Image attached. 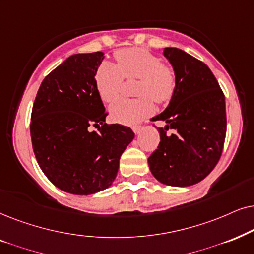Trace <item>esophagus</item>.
I'll return each instance as SVG.
<instances>
[{
  "mask_svg": "<svg viewBox=\"0 0 254 254\" xmlns=\"http://www.w3.org/2000/svg\"><path fill=\"white\" fill-rule=\"evenodd\" d=\"M141 129H143V127H132L133 132L136 133V134H139V133H140V131H141Z\"/></svg>",
  "mask_w": 254,
  "mask_h": 254,
  "instance_id": "34e87169",
  "label": "esophagus"
}]
</instances>
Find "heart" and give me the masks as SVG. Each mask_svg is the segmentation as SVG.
<instances>
[{"label": "heart", "instance_id": "b5f03b06", "mask_svg": "<svg viewBox=\"0 0 254 254\" xmlns=\"http://www.w3.org/2000/svg\"><path fill=\"white\" fill-rule=\"evenodd\" d=\"M117 66L103 63L96 73V88L104 102H113L120 95L123 77L138 79L137 99H120L109 108L110 116L115 122L127 125L137 124L153 113L157 103L168 102L177 87V76L171 66L161 64V60L150 51L132 47L118 50L115 53Z\"/></svg>", "mask_w": 254, "mask_h": 254}]
</instances>
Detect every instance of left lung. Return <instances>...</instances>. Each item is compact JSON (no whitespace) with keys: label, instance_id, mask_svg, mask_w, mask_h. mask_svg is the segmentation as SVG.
Instances as JSON below:
<instances>
[{"label":"left lung","instance_id":"1","mask_svg":"<svg viewBox=\"0 0 254 254\" xmlns=\"http://www.w3.org/2000/svg\"><path fill=\"white\" fill-rule=\"evenodd\" d=\"M164 57L177 76L174 94L161 114L160 143L148 158L151 173L161 184L188 187L203 180L221 158L226 133L225 97L204 63L177 47H165ZM172 128L171 136L166 131Z\"/></svg>","mask_w":254,"mask_h":254}]
</instances>
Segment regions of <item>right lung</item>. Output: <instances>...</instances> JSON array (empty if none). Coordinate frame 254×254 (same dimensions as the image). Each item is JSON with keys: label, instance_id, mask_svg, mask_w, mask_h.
Here are the masks:
<instances>
[{"label": "right lung", "instance_id": "1", "mask_svg": "<svg viewBox=\"0 0 254 254\" xmlns=\"http://www.w3.org/2000/svg\"><path fill=\"white\" fill-rule=\"evenodd\" d=\"M103 52L77 53L40 84L31 114L32 147L43 173L62 190L90 195L113 185L130 127L108 125L95 75ZM95 126L99 132L90 131Z\"/></svg>", "mask_w": 254, "mask_h": 254}]
</instances>
